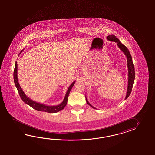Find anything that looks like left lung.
Wrapping results in <instances>:
<instances>
[{
	"mask_svg": "<svg viewBox=\"0 0 155 155\" xmlns=\"http://www.w3.org/2000/svg\"><path fill=\"white\" fill-rule=\"evenodd\" d=\"M107 39L111 41H114L117 43V45L119 46V48L121 50L123 53L125 54L126 58H127V68H128V85H127V92H126V95L125 99H127L129 97V96L130 95L131 92L132 86L134 84V82L135 80V68L134 66V64L132 62V57L128 49L126 47L124 44H122L121 42L119 40V39H117L114 35L111 34L110 35L107 36ZM86 101L87 103V104L92 107L93 109H96L95 107L91 105L89 103L86 97Z\"/></svg>",
	"mask_w": 155,
	"mask_h": 155,
	"instance_id": "obj_1",
	"label": "left lung"
}]
</instances>
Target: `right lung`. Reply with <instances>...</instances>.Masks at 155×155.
<instances>
[{
  "label": "right lung",
  "instance_id": "obj_1",
  "mask_svg": "<svg viewBox=\"0 0 155 155\" xmlns=\"http://www.w3.org/2000/svg\"><path fill=\"white\" fill-rule=\"evenodd\" d=\"M22 51H23V50H21V51L20 52V54ZM17 70H18V64H17V61H16L15 62V68H14V83H15V85L17 87L18 91L19 92V94L20 95L21 99L25 104H26L28 105H29L30 106H31L32 108L38 111H44V112H49V113H56V112H59L60 111L62 110L63 109H64V107L66 106V104H67L68 98V96L69 95L70 92L72 89L73 86L75 84V81H74L68 87L67 92H66L65 96V97L63 100V102H61V104H60L59 105H46L45 104H41L39 102H37L36 101H33V100L30 99L29 97H28L25 94V93L23 91L21 87H20L19 83L18 82Z\"/></svg>",
  "mask_w": 155,
  "mask_h": 155
}]
</instances>
